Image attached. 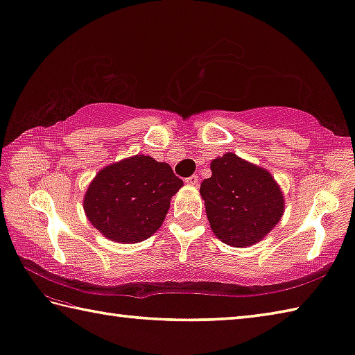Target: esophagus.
<instances>
[{
  "label": "esophagus",
  "mask_w": 355,
  "mask_h": 355,
  "mask_svg": "<svg viewBox=\"0 0 355 355\" xmlns=\"http://www.w3.org/2000/svg\"><path fill=\"white\" fill-rule=\"evenodd\" d=\"M185 184H187V185H191V187H198V184H199V178H198L196 175H193V176H190V178H187V179H185Z\"/></svg>",
  "instance_id": "esophagus-1"
}]
</instances>
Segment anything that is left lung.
Instances as JSON below:
<instances>
[{"mask_svg":"<svg viewBox=\"0 0 355 355\" xmlns=\"http://www.w3.org/2000/svg\"><path fill=\"white\" fill-rule=\"evenodd\" d=\"M211 178L200 184L214 236L234 248L262 241L280 222L285 199L268 170L227 151L211 161Z\"/></svg>","mask_w":355,"mask_h":355,"instance_id":"8db88e82","label":"left lung"}]
</instances>
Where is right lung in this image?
<instances>
[{"mask_svg": "<svg viewBox=\"0 0 355 355\" xmlns=\"http://www.w3.org/2000/svg\"><path fill=\"white\" fill-rule=\"evenodd\" d=\"M182 185L168 164L135 155L98 171L84 194V211L110 241L142 242L161 228L170 200Z\"/></svg>", "mask_w": 355, "mask_h": 355, "instance_id": "1", "label": "right lung"}]
</instances>
